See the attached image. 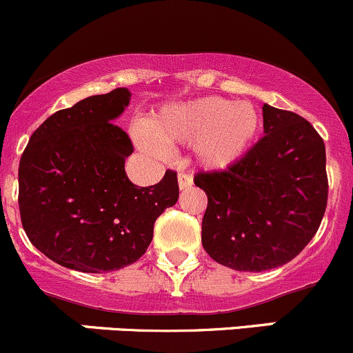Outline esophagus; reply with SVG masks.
Here are the masks:
<instances>
[{"label": "esophagus", "instance_id": "1", "mask_svg": "<svg viewBox=\"0 0 353 353\" xmlns=\"http://www.w3.org/2000/svg\"><path fill=\"white\" fill-rule=\"evenodd\" d=\"M192 183H194V180H192L190 175H187V173L178 175V187H180V190H187V188L192 187Z\"/></svg>", "mask_w": 353, "mask_h": 353}]
</instances>
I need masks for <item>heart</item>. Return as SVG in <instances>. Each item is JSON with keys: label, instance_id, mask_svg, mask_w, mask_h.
<instances>
[{"label": "heart", "instance_id": "1", "mask_svg": "<svg viewBox=\"0 0 353 353\" xmlns=\"http://www.w3.org/2000/svg\"><path fill=\"white\" fill-rule=\"evenodd\" d=\"M260 127V114L250 101L202 97L163 108L151 122V137L143 136L141 143L154 154H163L168 146L195 144L199 165L221 172L248 154Z\"/></svg>", "mask_w": 353, "mask_h": 353}]
</instances>
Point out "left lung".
<instances>
[{"mask_svg": "<svg viewBox=\"0 0 353 353\" xmlns=\"http://www.w3.org/2000/svg\"><path fill=\"white\" fill-rule=\"evenodd\" d=\"M263 134L239 163L194 178L207 194L203 250L238 272L270 270L296 258L328 201L325 143L314 127L265 103Z\"/></svg>", "mask_w": 353, "mask_h": 353, "instance_id": "1", "label": "left lung"}]
</instances>
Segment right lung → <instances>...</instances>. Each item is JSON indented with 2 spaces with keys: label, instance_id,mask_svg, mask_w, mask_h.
<instances>
[{
  "label": "right lung",
  "instance_id": "obj_1",
  "mask_svg": "<svg viewBox=\"0 0 353 353\" xmlns=\"http://www.w3.org/2000/svg\"><path fill=\"white\" fill-rule=\"evenodd\" d=\"M127 88L56 112L32 134L18 168V205L32 245L71 270L103 274L139 260L154 221L178 201L176 173L137 187L125 175L134 148L115 125Z\"/></svg>",
  "mask_w": 353,
  "mask_h": 353
}]
</instances>
